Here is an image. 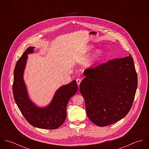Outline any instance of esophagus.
I'll use <instances>...</instances> for the list:
<instances>
[{"label": "esophagus", "mask_w": 149, "mask_h": 149, "mask_svg": "<svg viewBox=\"0 0 149 149\" xmlns=\"http://www.w3.org/2000/svg\"><path fill=\"white\" fill-rule=\"evenodd\" d=\"M76 81H77V84H78V85H79V84H80L81 81V80L80 79L78 78V79H76Z\"/></svg>", "instance_id": "1"}]
</instances>
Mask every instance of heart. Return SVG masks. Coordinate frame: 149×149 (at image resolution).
<instances>
[{"mask_svg":"<svg viewBox=\"0 0 149 149\" xmlns=\"http://www.w3.org/2000/svg\"><path fill=\"white\" fill-rule=\"evenodd\" d=\"M94 48V46L92 45H89L88 46L85 47L84 50V52L85 53H90L91 51L93 50ZM103 56V52L101 50H97L92 56V57H91V58L89 59V61L86 64V66H89L91 65V64H93L95 63H96V61H99L102 57Z\"/></svg>","mask_w":149,"mask_h":149,"instance_id":"1","label":"heart"}]
</instances>
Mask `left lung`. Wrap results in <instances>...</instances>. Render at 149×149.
<instances>
[{
  "mask_svg": "<svg viewBox=\"0 0 149 149\" xmlns=\"http://www.w3.org/2000/svg\"><path fill=\"white\" fill-rule=\"evenodd\" d=\"M84 75L80 92L84 98L86 112L91 122L104 127L126 116L138 85L131 55L86 69Z\"/></svg>",
  "mask_w": 149,
  "mask_h": 149,
  "instance_id": "1",
  "label": "left lung"
}]
</instances>
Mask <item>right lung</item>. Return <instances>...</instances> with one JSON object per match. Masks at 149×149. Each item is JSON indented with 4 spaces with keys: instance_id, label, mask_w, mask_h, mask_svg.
Here are the masks:
<instances>
[{
    "instance_id": "add662e5",
    "label": "right lung",
    "mask_w": 149,
    "mask_h": 149,
    "mask_svg": "<svg viewBox=\"0 0 149 149\" xmlns=\"http://www.w3.org/2000/svg\"><path fill=\"white\" fill-rule=\"evenodd\" d=\"M29 47L17 61L14 71L13 91L14 98L22 115L33 126L43 129H56L64 123L66 117V106L69 99L77 92L76 81L60 87L50 103L45 107H37L29 98L23 80L27 54L34 52Z\"/></svg>"
}]
</instances>
